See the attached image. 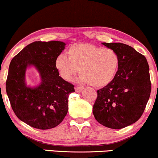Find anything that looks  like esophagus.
Returning <instances> with one entry per match:
<instances>
[{
	"mask_svg": "<svg viewBox=\"0 0 158 158\" xmlns=\"http://www.w3.org/2000/svg\"><path fill=\"white\" fill-rule=\"evenodd\" d=\"M75 90L76 92H81L83 90V86H76L75 88Z\"/></svg>",
	"mask_w": 158,
	"mask_h": 158,
	"instance_id": "obj_1",
	"label": "esophagus"
}]
</instances>
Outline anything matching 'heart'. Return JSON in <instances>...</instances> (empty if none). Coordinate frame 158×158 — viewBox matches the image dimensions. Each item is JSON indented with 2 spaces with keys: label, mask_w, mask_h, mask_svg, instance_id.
Returning <instances> with one entry per match:
<instances>
[{
  "label": "heart",
  "mask_w": 158,
  "mask_h": 158,
  "mask_svg": "<svg viewBox=\"0 0 158 158\" xmlns=\"http://www.w3.org/2000/svg\"><path fill=\"white\" fill-rule=\"evenodd\" d=\"M69 58L64 54L55 59V67L64 81L71 82L79 73V81L101 88L114 78L119 58L115 50L91 44H77L68 50Z\"/></svg>",
  "instance_id": "b5f03b06"
}]
</instances>
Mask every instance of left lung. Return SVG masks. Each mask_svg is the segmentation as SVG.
<instances>
[{
	"label": "left lung",
	"instance_id": "1",
	"mask_svg": "<svg viewBox=\"0 0 158 158\" xmlns=\"http://www.w3.org/2000/svg\"><path fill=\"white\" fill-rule=\"evenodd\" d=\"M102 44L117 52L119 64L111 82L97 91L93 114L102 125L122 129L137 122L144 111L151 93L149 64L127 44Z\"/></svg>",
	"mask_w": 158,
	"mask_h": 158
}]
</instances>
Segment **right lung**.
<instances>
[{
  "mask_svg": "<svg viewBox=\"0 0 158 158\" xmlns=\"http://www.w3.org/2000/svg\"><path fill=\"white\" fill-rule=\"evenodd\" d=\"M60 41L34 42L17 54L9 67L6 89L13 111L32 127L48 130L58 126L68 111V97L74 85L59 76L55 59L65 48ZM34 67L41 81L36 87L26 84L25 73Z\"/></svg>",
  "mask_w": 158,
  "mask_h": 158,
  "instance_id": "obj_1",
  "label": "right lung"
}]
</instances>
